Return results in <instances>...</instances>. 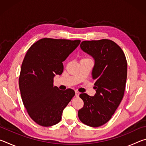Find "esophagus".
I'll list each match as a JSON object with an SVG mask.
<instances>
[{"label": "esophagus", "instance_id": "obj_1", "mask_svg": "<svg viewBox=\"0 0 146 146\" xmlns=\"http://www.w3.org/2000/svg\"><path fill=\"white\" fill-rule=\"evenodd\" d=\"M79 95H80V93H79L78 91H75V97H78Z\"/></svg>", "mask_w": 146, "mask_h": 146}]
</instances>
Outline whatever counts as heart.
<instances>
[{
  "label": "heart",
  "instance_id": "obj_1",
  "mask_svg": "<svg viewBox=\"0 0 146 146\" xmlns=\"http://www.w3.org/2000/svg\"><path fill=\"white\" fill-rule=\"evenodd\" d=\"M84 59H90V58H84L82 59V60H84Z\"/></svg>",
  "mask_w": 146,
  "mask_h": 146
}]
</instances>
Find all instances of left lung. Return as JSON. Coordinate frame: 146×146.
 Wrapping results in <instances>:
<instances>
[{
	"mask_svg": "<svg viewBox=\"0 0 146 146\" xmlns=\"http://www.w3.org/2000/svg\"><path fill=\"white\" fill-rule=\"evenodd\" d=\"M84 51L93 56L95 63L92 75L96 94L81 93L84 102L78 110L80 120L90 127L107 123L122 101L127 79V60L120 47L109 39L86 40L80 44Z\"/></svg>",
	"mask_w": 146,
	"mask_h": 146,
	"instance_id": "8db88e82",
	"label": "left lung"
}]
</instances>
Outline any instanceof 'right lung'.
I'll return each mask as SVG.
<instances>
[{"label": "right lung", "mask_w": 146, "mask_h": 146, "mask_svg": "<svg viewBox=\"0 0 146 146\" xmlns=\"http://www.w3.org/2000/svg\"><path fill=\"white\" fill-rule=\"evenodd\" d=\"M80 40L44 38L28 49L22 64L19 84L22 100L34 122L44 127L61 120L64 109L75 95L71 89L53 86V76L63 72L62 62Z\"/></svg>", "instance_id": "obj_1"}]
</instances>
